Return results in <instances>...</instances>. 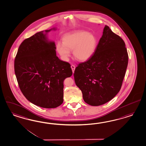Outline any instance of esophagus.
Returning a JSON list of instances; mask_svg holds the SVG:
<instances>
[{
  "label": "esophagus",
  "instance_id": "obj_1",
  "mask_svg": "<svg viewBox=\"0 0 146 146\" xmlns=\"http://www.w3.org/2000/svg\"><path fill=\"white\" fill-rule=\"evenodd\" d=\"M71 69H72V71L73 72V73H74V71H75V69L76 67H75V65H73L72 64L71 66Z\"/></svg>",
  "mask_w": 146,
  "mask_h": 146
}]
</instances>
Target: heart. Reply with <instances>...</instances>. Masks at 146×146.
<instances>
[{
    "label": "heart",
    "mask_w": 146,
    "mask_h": 146,
    "mask_svg": "<svg viewBox=\"0 0 146 146\" xmlns=\"http://www.w3.org/2000/svg\"><path fill=\"white\" fill-rule=\"evenodd\" d=\"M62 43L56 44L57 51L61 58L67 61L73 50L76 59L80 61L88 60L97 48V40L93 34L84 31H77L64 35Z\"/></svg>",
    "instance_id": "b5f03b06"
}]
</instances>
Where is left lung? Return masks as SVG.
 Masks as SVG:
<instances>
[{"instance_id":"8db88e82","label":"left lung","mask_w":146,"mask_h":146,"mask_svg":"<svg viewBox=\"0 0 146 146\" xmlns=\"http://www.w3.org/2000/svg\"><path fill=\"white\" fill-rule=\"evenodd\" d=\"M128 58L123 39L105 25L93 55L79 64L74 74L86 103L99 106L116 96L125 75Z\"/></svg>"}]
</instances>
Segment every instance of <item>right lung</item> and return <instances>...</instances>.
Listing matches in <instances>:
<instances>
[{
  "mask_svg": "<svg viewBox=\"0 0 146 146\" xmlns=\"http://www.w3.org/2000/svg\"><path fill=\"white\" fill-rule=\"evenodd\" d=\"M56 49L54 42L49 41L41 31L24 40L15 57L20 90L28 101L43 108L62 104L64 80L72 74L70 64L58 58Z\"/></svg>",
  "mask_w": 146,
  "mask_h": 146,
  "instance_id": "1",
  "label": "right lung"
}]
</instances>
